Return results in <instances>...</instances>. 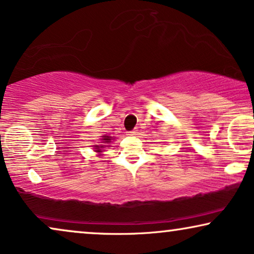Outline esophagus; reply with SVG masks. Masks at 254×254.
<instances>
[{"instance_id": "obj_1", "label": "esophagus", "mask_w": 254, "mask_h": 254, "mask_svg": "<svg viewBox=\"0 0 254 254\" xmlns=\"http://www.w3.org/2000/svg\"><path fill=\"white\" fill-rule=\"evenodd\" d=\"M136 133H137L136 130H130V131H128V135H136Z\"/></svg>"}]
</instances>
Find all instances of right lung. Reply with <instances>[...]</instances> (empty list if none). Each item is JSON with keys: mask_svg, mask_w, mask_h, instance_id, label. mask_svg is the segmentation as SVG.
<instances>
[{"mask_svg": "<svg viewBox=\"0 0 254 254\" xmlns=\"http://www.w3.org/2000/svg\"><path fill=\"white\" fill-rule=\"evenodd\" d=\"M101 140H103V143H104V144L111 142V137H108V136H104ZM104 144H103V146H101V147H104ZM101 147H98V150H97V151H100V148H101Z\"/></svg>", "mask_w": 254, "mask_h": 254, "instance_id": "add662e5", "label": "right lung"}]
</instances>
